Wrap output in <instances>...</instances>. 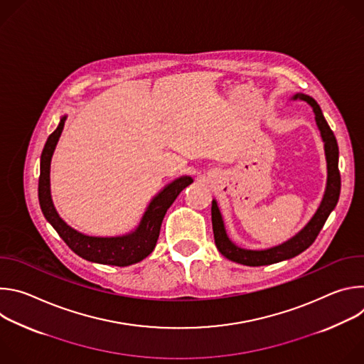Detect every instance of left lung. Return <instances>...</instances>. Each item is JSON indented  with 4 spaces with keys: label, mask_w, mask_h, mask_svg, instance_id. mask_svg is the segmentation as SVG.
<instances>
[{
    "label": "left lung",
    "mask_w": 364,
    "mask_h": 364,
    "mask_svg": "<svg viewBox=\"0 0 364 364\" xmlns=\"http://www.w3.org/2000/svg\"><path fill=\"white\" fill-rule=\"evenodd\" d=\"M302 99L308 102L311 107H313V111L316 114V121L320 128L323 141H324V148H326V159H327V171H328V178H327V188L324 198L318 207L317 213L314 218L309 220V223L292 239L288 242L267 249V250H247L237 247L235 243L230 242V239L226 235L225 225L222 220V215L219 212L218 203L213 200L212 201V225H213V235H215V243L219 249V252L230 259L233 262L247 265V267H262V265H271L277 264L281 261H285V259H291L301 252H304L306 247L314 243L317 239L320 230L323 229L326 220L328 219L330 213L336 207L338 197H340V188H341V177L338 171V145L337 139L328 127L321 108L318 103L308 95L299 93L295 95L294 99Z\"/></svg>",
    "instance_id": "left-lung-1"
}]
</instances>
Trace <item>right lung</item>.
I'll return each instance as SVG.
<instances>
[{"label":"right lung","mask_w":364,"mask_h":364,"mask_svg":"<svg viewBox=\"0 0 364 364\" xmlns=\"http://www.w3.org/2000/svg\"><path fill=\"white\" fill-rule=\"evenodd\" d=\"M65 121L66 117L60 119V124L55 132L48 135L40 159L38 201L44 218L55 228L65 243L76 255L86 259V261L115 267H128L142 261L144 257H146L154 250L155 243H157L160 236L163 219L170 209V205L174 203L177 196L188 184L193 183V178L180 177L155 196L149 203L145 215L142 216L139 226L129 235L118 237H95L79 233L60 219L50 196V161L59 136L63 131Z\"/></svg>","instance_id":"1"}]
</instances>
